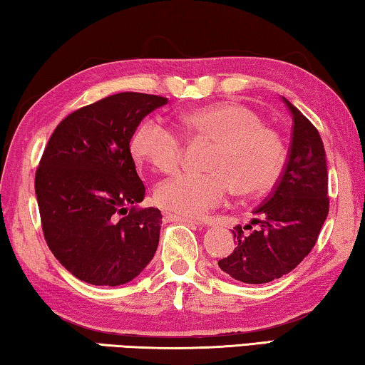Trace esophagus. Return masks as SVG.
<instances>
[{
    "label": "esophagus",
    "mask_w": 365,
    "mask_h": 365,
    "mask_svg": "<svg viewBox=\"0 0 365 365\" xmlns=\"http://www.w3.org/2000/svg\"><path fill=\"white\" fill-rule=\"evenodd\" d=\"M164 219H165V220H170V222H180V224L201 225V222H197V220H195V219H190V217H182V215H175V214H169V212H165V214H164Z\"/></svg>",
    "instance_id": "esophagus-1"
}]
</instances>
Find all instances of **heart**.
Here are the masks:
<instances>
[{"label":"heart","mask_w":365,"mask_h":365,"mask_svg":"<svg viewBox=\"0 0 365 365\" xmlns=\"http://www.w3.org/2000/svg\"><path fill=\"white\" fill-rule=\"evenodd\" d=\"M180 120L190 137L212 143L206 160L209 172H182L159 183L154 197L165 211L201 217L232 190L242 196L256 195L279 177L285 159L279 133L245 104H207L183 114ZM183 148L180 135L158 117L141 122L130 143L135 159L165 174L180 165Z\"/></svg>","instance_id":"heart-1"}]
</instances>
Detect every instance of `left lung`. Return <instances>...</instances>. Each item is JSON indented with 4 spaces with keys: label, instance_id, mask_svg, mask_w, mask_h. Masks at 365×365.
I'll use <instances>...</instances> for the list:
<instances>
[{
    "label": "left lung",
    "instance_id": "8db88e82",
    "mask_svg": "<svg viewBox=\"0 0 365 365\" xmlns=\"http://www.w3.org/2000/svg\"><path fill=\"white\" fill-rule=\"evenodd\" d=\"M293 120L285 170L277 187L256 207L251 224L256 230L245 235L233 227L237 246L230 256L219 261L220 270L232 279L269 283L287 275L304 259L329 214V172L322 138L301 110L282 96ZM250 227L251 225H246Z\"/></svg>",
    "mask_w": 365,
    "mask_h": 365
}]
</instances>
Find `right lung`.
<instances>
[{
    "mask_svg": "<svg viewBox=\"0 0 365 365\" xmlns=\"http://www.w3.org/2000/svg\"><path fill=\"white\" fill-rule=\"evenodd\" d=\"M169 100L117 93L77 109L53 132L35 175L43 235L78 280L119 287L154 256L163 215L145 197L130 153L140 122Z\"/></svg>",
    "mask_w": 365,
    "mask_h": 365,
    "instance_id": "obj_1",
    "label": "right lung"
}]
</instances>
